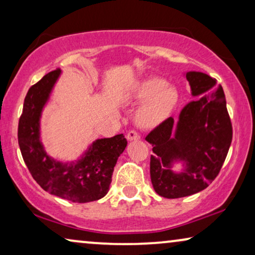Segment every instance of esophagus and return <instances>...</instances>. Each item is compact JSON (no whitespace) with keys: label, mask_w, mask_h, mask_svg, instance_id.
<instances>
[{"label":"esophagus","mask_w":255,"mask_h":255,"mask_svg":"<svg viewBox=\"0 0 255 255\" xmlns=\"http://www.w3.org/2000/svg\"><path fill=\"white\" fill-rule=\"evenodd\" d=\"M127 138H128V141H135V140H139V139H140V135L138 134V132L130 131V132H128V133Z\"/></svg>","instance_id":"obj_1"}]
</instances>
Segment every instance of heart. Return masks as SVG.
I'll return each instance as SVG.
<instances>
[{"instance_id":"obj_1","label":"heart","mask_w":255,"mask_h":255,"mask_svg":"<svg viewBox=\"0 0 255 255\" xmlns=\"http://www.w3.org/2000/svg\"><path fill=\"white\" fill-rule=\"evenodd\" d=\"M128 95L134 102L142 103L135 115V122L144 128H154L165 122L179 101L176 87L159 78L140 80L134 83Z\"/></svg>"}]
</instances>
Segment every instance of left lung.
<instances>
[{"instance_id": "1", "label": "left lung", "mask_w": 255, "mask_h": 255, "mask_svg": "<svg viewBox=\"0 0 255 255\" xmlns=\"http://www.w3.org/2000/svg\"><path fill=\"white\" fill-rule=\"evenodd\" d=\"M194 97L180 111L177 121L167 118L149 132L146 141L153 146L149 163L155 193L180 198L200 193L218 175L232 141L224 90L216 79L202 72H187ZM180 162L183 168L174 172Z\"/></svg>"}]
</instances>
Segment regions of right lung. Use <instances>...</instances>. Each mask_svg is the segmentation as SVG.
Masks as SVG:
<instances>
[{
    "instance_id": "add662e5",
    "label": "right lung",
    "mask_w": 255,
    "mask_h": 255,
    "mask_svg": "<svg viewBox=\"0 0 255 255\" xmlns=\"http://www.w3.org/2000/svg\"><path fill=\"white\" fill-rule=\"evenodd\" d=\"M61 69L57 68L33 85L24 100L18 123V144L31 175L45 191L75 203L104 197L114 167L128 141L123 134L96 139L76 161H59L48 155L40 139V118Z\"/></svg>"
}]
</instances>
